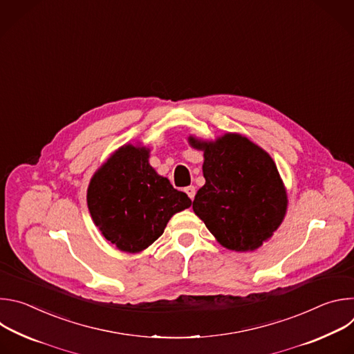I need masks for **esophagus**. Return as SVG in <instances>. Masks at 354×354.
Returning <instances> with one entry per match:
<instances>
[{"label": "esophagus", "instance_id": "34e87169", "mask_svg": "<svg viewBox=\"0 0 354 354\" xmlns=\"http://www.w3.org/2000/svg\"><path fill=\"white\" fill-rule=\"evenodd\" d=\"M185 192H186V194L193 200L194 198V194H196V187L194 186H187V187H185Z\"/></svg>", "mask_w": 354, "mask_h": 354}]
</instances>
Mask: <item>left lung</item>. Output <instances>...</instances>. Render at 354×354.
<instances>
[{
    "label": "left lung",
    "mask_w": 354,
    "mask_h": 354,
    "mask_svg": "<svg viewBox=\"0 0 354 354\" xmlns=\"http://www.w3.org/2000/svg\"><path fill=\"white\" fill-rule=\"evenodd\" d=\"M187 141L205 157L206 183L194 196V214L227 249L248 252L262 246L287 210L286 187L272 157L236 133L214 141L190 136Z\"/></svg>",
    "instance_id": "left-lung-1"
}]
</instances>
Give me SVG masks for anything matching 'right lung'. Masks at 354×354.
Masks as SVG:
<instances>
[{
  "mask_svg": "<svg viewBox=\"0 0 354 354\" xmlns=\"http://www.w3.org/2000/svg\"><path fill=\"white\" fill-rule=\"evenodd\" d=\"M149 148L124 144L92 176L86 203L95 225L119 250L137 254L157 241L192 200L148 164Z\"/></svg>",
  "mask_w": 354,
  "mask_h": 354,
  "instance_id": "obj_1",
  "label": "right lung"
}]
</instances>
